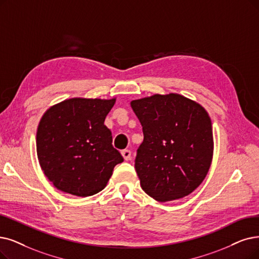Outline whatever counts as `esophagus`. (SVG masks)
I'll use <instances>...</instances> for the list:
<instances>
[{
    "label": "esophagus",
    "mask_w": 259,
    "mask_h": 259,
    "mask_svg": "<svg viewBox=\"0 0 259 259\" xmlns=\"http://www.w3.org/2000/svg\"><path fill=\"white\" fill-rule=\"evenodd\" d=\"M121 154H122L124 160H130L132 157V152L130 150H122Z\"/></svg>",
    "instance_id": "1"
}]
</instances>
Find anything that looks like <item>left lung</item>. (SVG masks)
I'll use <instances>...</instances> for the list:
<instances>
[{"label":"left lung","mask_w":259,"mask_h":259,"mask_svg":"<svg viewBox=\"0 0 259 259\" xmlns=\"http://www.w3.org/2000/svg\"><path fill=\"white\" fill-rule=\"evenodd\" d=\"M131 106L144 136L135 159L143 191L158 202L193 192L207 175L213 156L208 112L179 94L133 100Z\"/></svg>","instance_id":"8db88e82"}]
</instances>
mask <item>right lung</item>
I'll return each instance as SVG.
<instances>
[{
  "mask_svg": "<svg viewBox=\"0 0 259 259\" xmlns=\"http://www.w3.org/2000/svg\"><path fill=\"white\" fill-rule=\"evenodd\" d=\"M116 98H71L52 105L37 128L41 170L55 187L76 196L106 187L115 165L123 161L104 124Z\"/></svg>",
  "mask_w": 259,
  "mask_h": 259,
  "instance_id": "right-lung-1",
  "label": "right lung"
}]
</instances>
